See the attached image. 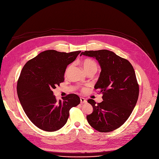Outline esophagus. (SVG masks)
Here are the masks:
<instances>
[{"instance_id":"obj_1","label":"esophagus","mask_w":159,"mask_h":159,"mask_svg":"<svg viewBox=\"0 0 159 159\" xmlns=\"http://www.w3.org/2000/svg\"><path fill=\"white\" fill-rule=\"evenodd\" d=\"M80 102H81V103H86L87 102L86 100L83 97H80Z\"/></svg>"}]
</instances>
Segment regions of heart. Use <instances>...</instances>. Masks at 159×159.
<instances>
[{"label":"heart","mask_w":159,"mask_h":159,"mask_svg":"<svg viewBox=\"0 0 159 159\" xmlns=\"http://www.w3.org/2000/svg\"><path fill=\"white\" fill-rule=\"evenodd\" d=\"M82 65L84 70L86 73L89 72L96 73L97 71L98 66L97 62L91 59H84L82 61ZM83 90H84V89H83Z\"/></svg>","instance_id":"1"}]
</instances>
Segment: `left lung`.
Listing matches in <instances>:
<instances>
[{
  "instance_id": "obj_1",
  "label": "left lung",
  "mask_w": 159,
  "mask_h": 159,
  "mask_svg": "<svg viewBox=\"0 0 159 159\" xmlns=\"http://www.w3.org/2000/svg\"><path fill=\"white\" fill-rule=\"evenodd\" d=\"M81 55L96 59L102 70L94 89L102 93L103 101L88 100L93 108L88 122L100 132L113 131L129 118L137 102L139 86L134 69L127 59L107 49L85 51Z\"/></svg>"
}]
</instances>
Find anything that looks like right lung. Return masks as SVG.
<instances>
[{
    "instance_id": "right-lung-1",
    "label": "right lung",
    "mask_w": 159,
    "mask_h": 159,
    "mask_svg": "<svg viewBox=\"0 0 159 159\" xmlns=\"http://www.w3.org/2000/svg\"><path fill=\"white\" fill-rule=\"evenodd\" d=\"M80 52L47 50L24 66L17 84L18 98L29 119L39 129L46 132L59 130L66 123L70 110L80 104L76 94L57 102L52 89L64 81L68 65Z\"/></svg>"
}]
</instances>
